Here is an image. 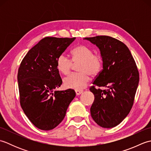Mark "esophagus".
Here are the masks:
<instances>
[{
    "instance_id": "34e87169",
    "label": "esophagus",
    "mask_w": 151,
    "mask_h": 151,
    "mask_svg": "<svg viewBox=\"0 0 151 151\" xmlns=\"http://www.w3.org/2000/svg\"><path fill=\"white\" fill-rule=\"evenodd\" d=\"M75 92H76V95H80L81 93H82L83 91L82 90H78V89H76Z\"/></svg>"
}]
</instances>
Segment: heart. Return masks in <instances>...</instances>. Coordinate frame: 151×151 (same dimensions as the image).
<instances>
[{
    "label": "heart",
    "instance_id": "heart-1",
    "mask_svg": "<svg viewBox=\"0 0 151 151\" xmlns=\"http://www.w3.org/2000/svg\"><path fill=\"white\" fill-rule=\"evenodd\" d=\"M72 60L65 54H62L58 58L56 67L63 75H68L71 70L73 62L80 63L78 70L80 73H72L63 79L65 87L75 89H82L89 81V75L95 76L101 71L103 58L99 54L86 45H79L72 50Z\"/></svg>",
    "mask_w": 151,
    "mask_h": 151
}]
</instances>
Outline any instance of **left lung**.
Listing matches in <instances>:
<instances>
[{
	"mask_svg": "<svg viewBox=\"0 0 151 151\" xmlns=\"http://www.w3.org/2000/svg\"><path fill=\"white\" fill-rule=\"evenodd\" d=\"M84 40L96 45L103 58V69L89 89L95 97L91 117L101 127L113 128L123 121L132 107L139 84L138 70L129 48L119 40L107 36ZM95 86L107 89H96Z\"/></svg>",
	"mask_w": 151,
	"mask_h": 151,
	"instance_id": "obj_1",
	"label": "left lung"
}]
</instances>
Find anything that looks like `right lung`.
Segmentation results:
<instances>
[{
    "mask_svg": "<svg viewBox=\"0 0 151 151\" xmlns=\"http://www.w3.org/2000/svg\"><path fill=\"white\" fill-rule=\"evenodd\" d=\"M75 39L45 37L28 51L19 66L17 81L21 108L39 129L56 127L75 97L73 89L56 90L62 84L57 59Z\"/></svg>",
    "mask_w": 151,
    "mask_h": 151,
    "instance_id": "obj_1",
    "label": "right lung"
}]
</instances>
